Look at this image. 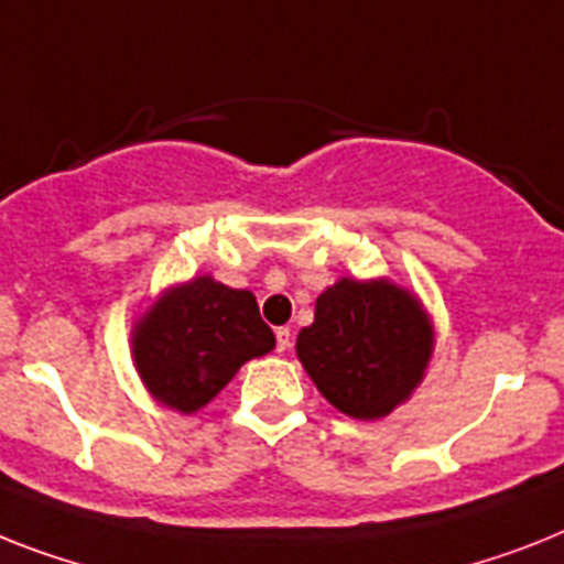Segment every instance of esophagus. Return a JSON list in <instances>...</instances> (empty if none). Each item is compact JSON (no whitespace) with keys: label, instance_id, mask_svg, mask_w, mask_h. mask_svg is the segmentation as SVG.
I'll use <instances>...</instances> for the list:
<instances>
[{"label":"esophagus","instance_id":"1","mask_svg":"<svg viewBox=\"0 0 564 564\" xmlns=\"http://www.w3.org/2000/svg\"><path fill=\"white\" fill-rule=\"evenodd\" d=\"M291 348V328H276V351Z\"/></svg>","mask_w":564,"mask_h":564}]
</instances>
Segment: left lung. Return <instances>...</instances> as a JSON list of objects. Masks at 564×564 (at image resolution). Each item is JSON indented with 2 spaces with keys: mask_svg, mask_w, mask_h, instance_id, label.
Returning a JSON list of instances; mask_svg holds the SVG:
<instances>
[{
  "mask_svg": "<svg viewBox=\"0 0 564 564\" xmlns=\"http://www.w3.org/2000/svg\"><path fill=\"white\" fill-rule=\"evenodd\" d=\"M296 355L323 398L360 421L389 415L421 383L432 328L417 300L392 282L339 279L319 293Z\"/></svg>",
  "mask_w": 564,
  "mask_h": 564,
  "instance_id": "obj_1",
  "label": "left lung"
}]
</instances>
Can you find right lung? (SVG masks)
<instances>
[{"label": "right lung", "instance_id": "add662e5", "mask_svg": "<svg viewBox=\"0 0 564 564\" xmlns=\"http://www.w3.org/2000/svg\"><path fill=\"white\" fill-rule=\"evenodd\" d=\"M132 346L149 392L178 412H195L230 383L241 362L268 355L276 337L253 293L198 276L143 316Z\"/></svg>", "mask_w": 564, "mask_h": 564}]
</instances>
